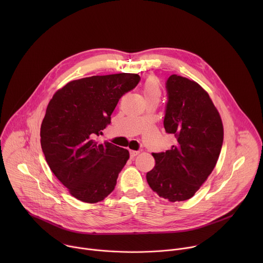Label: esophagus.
<instances>
[{
    "label": "esophagus",
    "instance_id": "obj_1",
    "mask_svg": "<svg viewBox=\"0 0 263 263\" xmlns=\"http://www.w3.org/2000/svg\"><path fill=\"white\" fill-rule=\"evenodd\" d=\"M139 154L138 151H134V149H130V156L131 158H134L135 156H137Z\"/></svg>",
    "mask_w": 263,
    "mask_h": 263
}]
</instances>
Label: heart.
<instances>
[{"label": "heart", "mask_w": 263, "mask_h": 263, "mask_svg": "<svg viewBox=\"0 0 263 263\" xmlns=\"http://www.w3.org/2000/svg\"><path fill=\"white\" fill-rule=\"evenodd\" d=\"M141 90L144 97L146 98V100L153 99V98H160L161 96L160 82L156 77L149 76L142 82Z\"/></svg>", "instance_id": "obj_1"}]
</instances>
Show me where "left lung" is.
Instances as JSON below:
<instances>
[{
  "instance_id": "obj_1",
  "label": "left lung",
  "mask_w": 263,
  "mask_h": 263,
  "mask_svg": "<svg viewBox=\"0 0 263 263\" xmlns=\"http://www.w3.org/2000/svg\"><path fill=\"white\" fill-rule=\"evenodd\" d=\"M164 129L177 143L153 153L146 181L159 197L181 202L195 196L212 173L222 145L223 127L208 92L196 81L172 74L166 82Z\"/></svg>"
}]
</instances>
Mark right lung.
Returning <instances> with one entry per match:
<instances>
[{
	"instance_id": "add662e5",
	"label": "right lung",
	"mask_w": 263,
	"mask_h": 263,
	"mask_svg": "<svg viewBox=\"0 0 263 263\" xmlns=\"http://www.w3.org/2000/svg\"><path fill=\"white\" fill-rule=\"evenodd\" d=\"M137 73H114L73 80L48 104L41 144L56 178L76 199L93 204L114 192L130 155L96 137L110 124L120 99L139 82Z\"/></svg>"
}]
</instances>
